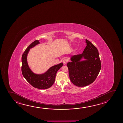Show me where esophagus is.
<instances>
[{"label":"esophagus","mask_w":123,"mask_h":123,"mask_svg":"<svg viewBox=\"0 0 123 123\" xmlns=\"http://www.w3.org/2000/svg\"><path fill=\"white\" fill-rule=\"evenodd\" d=\"M67 62H68V60L67 59H64L63 60V61H62L63 63V64H67Z\"/></svg>","instance_id":"esophagus-1"}]
</instances>
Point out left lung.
Here are the masks:
<instances>
[{"mask_svg": "<svg viewBox=\"0 0 123 123\" xmlns=\"http://www.w3.org/2000/svg\"><path fill=\"white\" fill-rule=\"evenodd\" d=\"M82 54L71 57L67 66L71 82L78 87L86 86L94 82L101 69V62L97 48L88 40ZM84 57L86 61H80Z\"/></svg>", "mask_w": 123, "mask_h": 123, "instance_id": "8db88e82", "label": "left lung"}]
</instances>
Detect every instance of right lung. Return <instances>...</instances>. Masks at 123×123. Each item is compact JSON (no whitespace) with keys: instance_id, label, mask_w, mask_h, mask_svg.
Segmentation results:
<instances>
[{"instance_id":"obj_1","label":"right lung","mask_w":123,"mask_h":123,"mask_svg":"<svg viewBox=\"0 0 123 123\" xmlns=\"http://www.w3.org/2000/svg\"><path fill=\"white\" fill-rule=\"evenodd\" d=\"M40 43L39 41L36 40L27 48L22 55V74L26 80L36 88L45 89L49 88L54 83L56 73L62 67V63L50 67L45 73L42 74H36L33 73L28 67L27 56L31 48Z\"/></svg>"}]
</instances>
